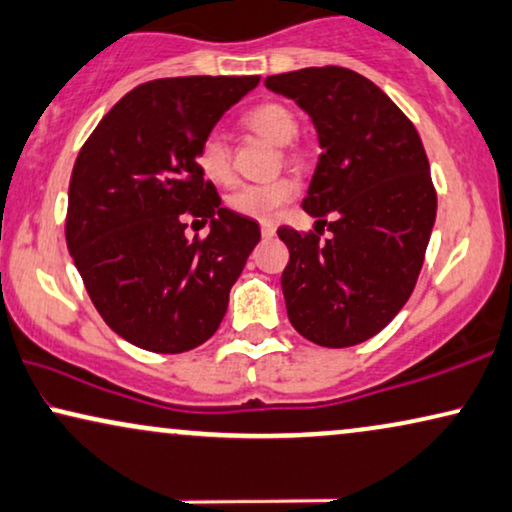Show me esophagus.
<instances>
[{
  "mask_svg": "<svg viewBox=\"0 0 512 512\" xmlns=\"http://www.w3.org/2000/svg\"><path fill=\"white\" fill-rule=\"evenodd\" d=\"M261 235L265 237V240H270V237L275 235V225H272V223H261Z\"/></svg>",
  "mask_w": 512,
  "mask_h": 512,
  "instance_id": "34e87169",
  "label": "esophagus"
}]
</instances>
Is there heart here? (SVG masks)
<instances>
[{"mask_svg":"<svg viewBox=\"0 0 512 512\" xmlns=\"http://www.w3.org/2000/svg\"><path fill=\"white\" fill-rule=\"evenodd\" d=\"M242 124L254 134L263 136L265 141L275 145H289L298 134V119L291 108L284 103L268 101L254 105L242 115ZM291 159H298V152H289ZM197 169L207 181L216 185H228L232 181L230 148L221 134L204 136L197 148ZM298 192V183L294 178H275L268 183H249L237 188L228 197V207L235 214L256 218V221H272L284 204L291 202Z\"/></svg>","mask_w":512,"mask_h":512,"instance_id":"b5f03b06","label":"heart"}]
</instances>
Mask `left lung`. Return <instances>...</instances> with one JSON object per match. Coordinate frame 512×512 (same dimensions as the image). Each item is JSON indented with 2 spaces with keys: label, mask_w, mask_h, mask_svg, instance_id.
<instances>
[{
  "label": "left lung",
  "mask_w": 512,
  "mask_h": 512,
  "mask_svg": "<svg viewBox=\"0 0 512 512\" xmlns=\"http://www.w3.org/2000/svg\"><path fill=\"white\" fill-rule=\"evenodd\" d=\"M313 119L320 162L303 209L317 232L280 228L289 322L324 348L376 336L409 301L435 225L437 195L421 136L374 82L348 68L265 79ZM335 218L326 223V216Z\"/></svg>",
  "instance_id": "1"
}]
</instances>
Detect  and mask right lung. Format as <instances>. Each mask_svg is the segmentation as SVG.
<instances>
[{
	"label": "right lung",
	"instance_id": "obj_1",
	"mask_svg": "<svg viewBox=\"0 0 512 512\" xmlns=\"http://www.w3.org/2000/svg\"><path fill=\"white\" fill-rule=\"evenodd\" d=\"M258 79H152L79 150L65 240L105 324L138 348L176 355L209 341L261 240L258 223L221 207L197 169L199 143ZM188 215L210 221L207 238L187 240Z\"/></svg>",
	"mask_w": 512,
	"mask_h": 512
}]
</instances>
